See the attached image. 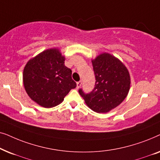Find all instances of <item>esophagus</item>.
I'll return each instance as SVG.
<instances>
[{"label":"esophagus","mask_w":160,"mask_h":160,"mask_svg":"<svg viewBox=\"0 0 160 160\" xmlns=\"http://www.w3.org/2000/svg\"><path fill=\"white\" fill-rule=\"evenodd\" d=\"M82 81H79V82H78L77 83H76V84H77V85H76V88H77V89L79 88V87L82 86Z\"/></svg>","instance_id":"esophagus-1"}]
</instances>
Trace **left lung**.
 I'll return each mask as SVG.
<instances>
[{
	"mask_svg": "<svg viewBox=\"0 0 160 160\" xmlns=\"http://www.w3.org/2000/svg\"><path fill=\"white\" fill-rule=\"evenodd\" d=\"M92 62L95 87L89 93L82 89L78 92L92 110L107 113L125 99L130 86V74L123 63L110 54H100Z\"/></svg>",
	"mask_w": 160,
	"mask_h": 160,
	"instance_id": "1",
	"label": "left lung"
}]
</instances>
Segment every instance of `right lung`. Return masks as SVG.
I'll list each match as a JSON object with an SVG mask.
<instances>
[{"label":"right lung","mask_w":160,"mask_h":160,"mask_svg":"<svg viewBox=\"0 0 160 160\" xmlns=\"http://www.w3.org/2000/svg\"><path fill=\"white\" fill-rule=\"evenodd\" d=\"M59 49L43 51L28 61L23 71L26 92L41 106L52 108L61 103L76 87L71 70L65 65Z\"/></svg>","instance_id":"1"}]
</instances>
